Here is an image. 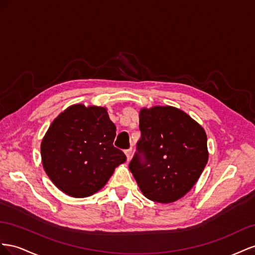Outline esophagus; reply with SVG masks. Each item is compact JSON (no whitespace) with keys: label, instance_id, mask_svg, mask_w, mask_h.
Masks as SVG:
<instances>
[{"label":"esophagus","instance_id":"1","mask_svg":"<svg viewBox=\"0 0 255 255\" xmlns=\"http://www.w3.org/2000/svg\"><path fill=\"white\" fill-rule=\"evenodd\" d=\"M125 154H126V156H127V161H130V159H131V154H132L131 148L126 149V150H125Z\"/></svg>","mask_w":255,"mask_h":255}]
</instances>
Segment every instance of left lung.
<instances>
[{
  "label": "left lung",
  "mask_w": 255,
  "mask_h": 255,
  "mask_svg": "<svg viewBox=\"0 0 255 255\" xmlns=\"http://www.w3.org/2000/svg\"><path fill=\"white\" fill-rule=\"evenodd\" d=\"M141 137L129 163L144 196L172 203L190 191L208 161L207 136L200 124L171 106L140 111Z\"/></svg>",
  "instance_id": "8db88e82"
}]
</instances>
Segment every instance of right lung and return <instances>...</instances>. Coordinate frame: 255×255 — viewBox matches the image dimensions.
Masks as SVG:
<instances>
[{
    "instance_id": "1",
    "label": "right lung",
    "mask_w": 255,
    "mask_h": 255,
    "mask_svg": "<svg viewBox=\"0 0 255 255\" xmlns=\"http://www.w3.org/2000/svg\"><path fill=\"white\" fill-rule=\"evenodd\" d=\"M115 135L106 108L70 106L52 122L41 141L43 169L64 193L74 198L96 193L127 159L114 147Z\"/></svg>"
}]
</instances>
